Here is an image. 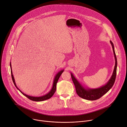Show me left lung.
<instances>
[{
	"label": "left lung",
	"mask_w": 127,
	"mask_h": 127,
	"mask_svg": "<svg viewBox=\"0 0 127 127\" xmlns=\"http://www.w3.org/2000/svg\"><path fill=\"white\" fill-rule=\"evenodd\" d=\"M110 43L112 45L114 54V57L115 59V66L111 77L105 85L96 88H86L79 82V81L75 78L73 74L70 73L72 81H73V82L74 83L75 86L76 93L80 97L89 100H96L100 98L104 94L107 93L113 86L116 80L117 74V59L115 54L114 44L111 41H110Z\"/></svg>",
	"instance_id": "obj_1"
}]
</instances>
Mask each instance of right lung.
Returning a JSON list of instances; mask_svg holds the SVG:
<instances>
[{"mask_svg":"<svg viewBox=\"0 0 127 127\" xmlns=\"http://www.w3.org/2000/svg\"><path fill=\"white\" fill-rule=\"evenodd\" d=\"M10 69H11V77H12V79L13 81V82L15 85V86L16 87V88L19 90V91L25 96H26L27 97H28V98H29L30 99L33 100V101H43V100H45L47 99H48L49 98H50L54 94V93H55L56 90V84L57 83L58 81V79L60 77V76H61V74L63 73L64 71V69L60 70L59 72H58V73H57V74L55 75V77H54V81H53V86L52 87L50 91L47 93L46 95H44L43 96H30V95H28L24 93H23L21 90H20V89L18 88L16 85L15 82V80L12 74V68H11V62L10 63Z\"/></svg>","mask_w":127,"mask_h":127,"instance_id":"obj_1","label":"right lung"}]
</instances>
